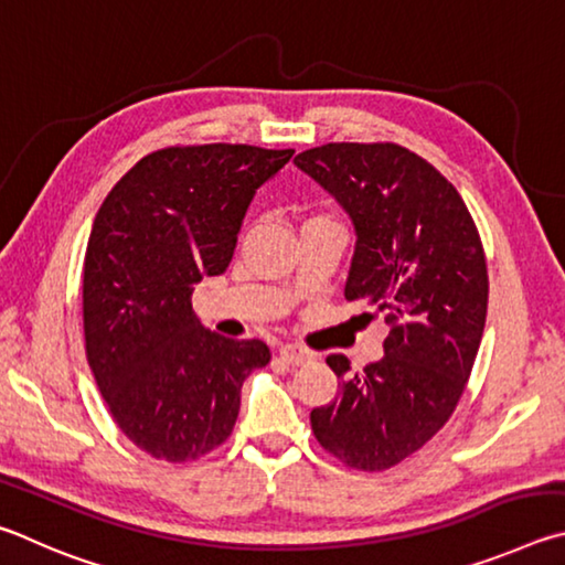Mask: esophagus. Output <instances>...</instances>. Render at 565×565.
<instances>
[{
    "label": "esophagus",
    "instance_id": "34e87169",
    "mask_svg": "<svg viewBox=\"0 0 565 565\" xmlns=\"http://www.w3.org/2000/svg\"><path fill=\"white\" fill-rule=\"evenodd\" d=\"M277 354H280V360L288 362V364H302V362H308L312 358L308 350L295 348V344H282V348L277 350Z\"/></svg>",
    "mask_w": 565,
    "mask_h": 565
}]
</instances>
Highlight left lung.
<instances>
[{"label":"left lung","instance_id":"obj_1","mask_svg":"<svg viewBox=\"0 0 565 565\" xmlns=\"http://www.w3.org/2000/svg\"><path fill=\"white\" fill-rule=\"evenodd\" d=\"M295 166L354 227L344 298L390 324L384 358L360 374L330 354L340 394L310 412L312 431L352 469H390L447 424L467 387L489 302L481 237L457 188L402 146L328 143Z\"/></svg>","mask_w":565,"mask_h":565}]
</instances>
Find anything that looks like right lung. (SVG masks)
Instances as JSON below:
<instances>
[{"mask_svg":"<svg viewBox=\"0 0 565 565\" xmlns=\"http://www.w3.org/2000/svg\"><path fill=\"white\" fill-rule=\"evenodd\" d=\"M290 158V148H166L98 207L84 260L88 367L118 429L156 459H198L223 444L245 377L270 362L265 342L203 328L191 295L225 270L257 188Z\"/></svg>","mask_w":565,"mask_h":565,"instance_id":"1","label":"right lung"}]
</instances>
